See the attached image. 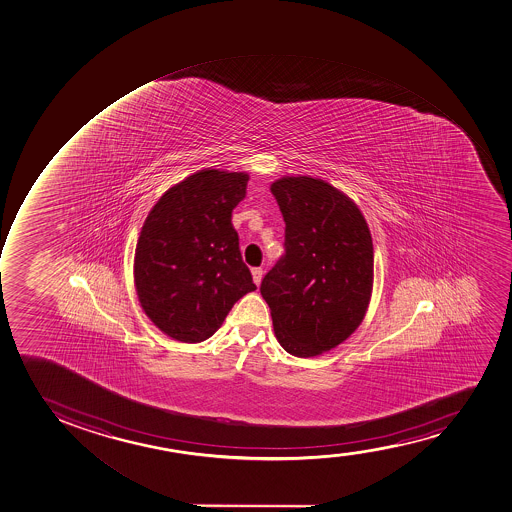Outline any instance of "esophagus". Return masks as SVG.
Listing matches in <instances>:
<instances>
[{
	"instance_id": "1",
	"label": "esophagus",
	"mask_w": 512,
	"mask_h": 512,
	"mask_svg": "<svg viewBox=\"0 0 512 512\" xmlns=\"http://www.w3.org/2000/svg\"><path fill=\"white\" fill-rule=\"evenodd\" d=\"M253 282L260 286V282H262V276H264V270L260 269V267H255L252 269Z\"/></svg>"
}]
</instances>
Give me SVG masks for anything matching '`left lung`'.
<instances>
[{"mask_svg": "<svg viewBox=\"0 0 512 512\" xmlns=\"http://www.w3.org/2000/svg\"><path fill=\"white\" fill-rule=\"evenodd\" d=\"M286 223L284 255L260 286L279 344L315 357L351 337L373 291V240L359 207L311 177L270 185Z\"/></svg>", "mask_w": 512, "mask_h": 512, "instance_id": "8db88e82", "label": "left lung"}]
</instances>
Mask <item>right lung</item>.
<instances>
[{
	"instance_id": "right-lung-1",
	"label": "right lung",
	"mask_w": 512,
	"mask_h": 512,
	"mask_svg": "<svg viewBox=\"0 0 512 512\" xmlns=\"http://www.w3.org/2000/svg\"><path fill=\"white\" fill-rule=\"evenodd\" d=\"M247 182V173L201 170L168 189L144 221L134 284L144 313L172 339H209L257 289L231 224Z\"/></svg>"
}]
</instances>
